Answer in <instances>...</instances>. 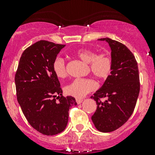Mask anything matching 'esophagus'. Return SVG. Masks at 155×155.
Segmentation results:
<instances>
[{"instance_id": "obj_1", "label": "esophagus", "mask_w": 155, "mask_h": 155, "mask_svg": "<svg viewBox=\"0 0 155 155\" xmlns=\"http://www.w3.org/2000/svg\"><path fill=\"white\" fill-rule=\"evenodd\" d=\"M82 101H83V100L82 99H79V98H76V102L78 104H80Z\"/></svg>"}]
</instances>
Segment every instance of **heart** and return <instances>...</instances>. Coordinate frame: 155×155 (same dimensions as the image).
Masks as SVG:
<instances>
[{
	"label": "heart",
	"mask_w": 155,
	"mask_h": 155,
	"mask_svg": "<svg viewBox=\"0 0 155 155\" xmlns=\"http://www.w3.org/2000/svg\"><path fill=\"white\" fill-rule=\"evenodd\" d=\"M77 58L88 64L91 72L101 80H106L112 75L114 69V60L109 53L101 52L97 54L96 51L86 48H79L75 51ZM54 74L60 79L68 76L66 64L61 58L54 59L52 64ZM97 88V84L91 79H76L65 87V93L76 98H82L89 92Z\"/></svg>",
	"instance_id": "b5f03b06"
}]
</instances>
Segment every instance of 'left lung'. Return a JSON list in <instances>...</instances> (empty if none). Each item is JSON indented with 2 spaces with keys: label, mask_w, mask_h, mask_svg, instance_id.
Listing matches in <instances>:
<instances>
[{
  "label": "left lung",
  "mask_w": 155,
  "mask_h": 155,
  "mask_svg": "<svg viewBox=\"0 0 155 155\" xmlns=\"http://www.w3.org/2000/svg\"><path fill=\"white\" fill-rule=\"evenodd\" d=\"M99 40H106L111 47L114 69L102 87L91 96L97 103L91 119L98 130L108 133L122 126L134 112L140 90V75L135 56L125 45L109 38Z\"/></svg>",
  "instance_id": "left-lung-1"
}]
</instances>
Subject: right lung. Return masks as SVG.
Returning <instances> with one entry per match:
<instances>
[{"label":"right lung","instance_id":"obj_1","mask_svg":"<svg viewBox=\"0 0 155 155\" xmlns=\"http://www.w3.org/2000/svg\"><path fill=\"white\" fill-rule=\"evenodd\" d=\"M64 46L46 40L34 43L23 51L15 73L17 101L23 114L32 127L46 136L64 130L70 108L77 105L73 97L62 95L52 69Z\"/></svg>","mask_w":155,"mask_h":155}]
</instances>
